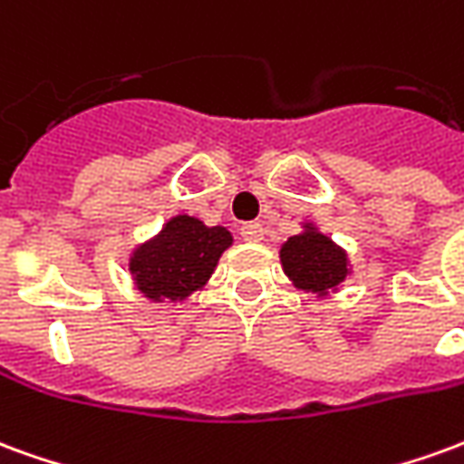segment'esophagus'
<instances>
[{
  "label": "esophagus",
  "instance_id": "esophagus-1",
  "mask_svg": "<svg viewBox=\"0 0 464 464\" xmlns=\"http://www.w3.org/2000/svg\"><path fill=\"white\" fill-rule=\"evenodd\" d=\"M241 238L243 241H248V243H258L263 241V226L261 223H243L241 226Z\"/></svg>",
  "mask_w": 464,
  "mask_h": 464
}]
</instances>
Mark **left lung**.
Listing matches in <instances>:
<instances>
[{
  "instance_id": "1",
  "label": "left lung",
  "mask_w": 464,
  "mask_h": 464,
  "mask_svg": "<svg viewBox=\"0 0 464 464\" xmlns=\"http://www.w3.org/2000/svg\"><path fill=\"white\" fill-rule=\"evenodd\" d=\"M283 271L298 288L313 293L335 291L348 276V258L335 243L311 226L281 248Z\"/></svg>"
}]
</instances>
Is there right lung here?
<instances>
[{"instance_id":"obj_1","label":"right lung","mask_w":464,"mask_h":464,"mask_svg":"<svg viewBox=\"0 0 464 464\" xmlns=\"http://www.w3.org/2000/svg\"><path fill=\"white\" fill-rule=\"evenodd\" d=\"M231 241V233L223 226L208 228L198 218L176 216L153 241L133 251L129 268L146 298L183 301L211 278Z\"/></svg>"}]
</instances>
